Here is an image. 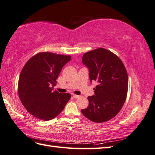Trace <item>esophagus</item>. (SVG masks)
<instances>
[{"instance_id":"esophagus-1","label":"esophagus","mask_w":155,"mask_h":155,"mask_svg":"<svg viewBox=\"0 0 155 155\" xmlns=\"http://www.w3.org/2000/svg\"><path fill=\"white\" fill-rule=\"evenodd\" d=\"M73 97H74V98H76V99H78V98H79L80 96H78V95H76V94H74V95H73Z\"/></svg>"}]
</instances>
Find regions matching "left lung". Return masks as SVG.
Segmentation results:
<instances>
[{
	"instance_id": "8db88e82",
	"label": "left lung",
	"mask_w": 155,
	"mask_h": 155,
	"mask_svg": "<svg viewBox=\"0 0 155 155\" xmlns=\"http://www.w3.org/2000/svg\"><path fill=\"white\" fill-rule=\"evenodd\" d=\"M82 61L89 69L91 81L98 85L95 95L88 96L89 104L82 114L95 123L105 122L118 114L125 101L128 75L121 60L115 54L99 48L84 54Z\"/></svg>"
}]
</instances>
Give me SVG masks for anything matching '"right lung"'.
Returning <instances> with one entry per match:
<instances>
[{
	"mask_svg": "<svg viewBox=\"0 0 155 155\" xmlns=\"http://www.w3.org/2000/svg\"><path fill=\"white\" fill-rule=\"evenodd\" d=\"M70 59V55L42 51L23 67L18 82V96L26 110L37 119L55 118L71 97L69 93L53 91L62 68Z\"/></svg>",
	"mask_w": 155,
	"mask_h": 155,
	"instance_id": "1",
	"label": "right lung"
}]
</instances>
